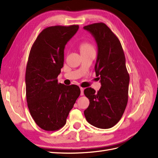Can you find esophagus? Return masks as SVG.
Here are the masks:
<instances>
[{
    "mask_svg": "<svg viewBox=\"0 0 158 158\" xmlns=\"http://www.w3.org/2000/svg\"><path fill=\"white\" fill-rule=\"evenodd\" d=\"M84 88H81V87H80V91H81L80 95H84Z\"/></svg>",
    "mask_w": 158,
    "mask_h": 158,
    "instance_id": "obj_1",
    "label": "esophagus"
}]
</instances>
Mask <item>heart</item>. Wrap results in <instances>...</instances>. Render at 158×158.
Masks as SVG:
<instances>
[{
	"label": "heart",
	"mask_w": 158,
	"mask_h": 158,
	"mask_svg": "<svg viewBox=\"0 0 158 158\" xmlns=\"http://www.w3.org/2000/svg\"><path fill=\"white\" fill-rule=\"evenodd\" d=\"M80 49L81 53L88 52L91 51H95V49L93 45L88 42H84L82 43H81V44L80 45Z\"/></svg>",
	"instance_id": "obj_1"
}]
</instances>
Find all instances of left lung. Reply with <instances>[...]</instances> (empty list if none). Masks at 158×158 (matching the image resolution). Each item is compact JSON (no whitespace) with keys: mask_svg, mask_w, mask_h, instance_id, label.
<instances>
[{"mask_svg":"<svg viewBox=\"0 0 158 158\" xmlns=\"http://www.w3.org/2000/svg\"><path fill=\"white\" fill-rule=\"evenodd\" d=\"M84 29L93 35L97 44L95 70L101 84L97 92L91 88L84 89L89 99L84 115L92 126L108 129L122 118L127 104L129 74L126 57L118 38L105 23L90 24Z\"/></svg>","mask_w":158,"mask_h":158,"instance_id":"left-lung-1","label":"left lung"}]
</instances>
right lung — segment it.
<instances>
[{
    "instance_id": "obj_1",
    "label": "right lung",
    "mask_w": 158,
    "mask_h": 158,
    "mask_svg": "<svg viewBox=\"0 0 158 158\" xmlns=\"http://www.w3.org/2000/svg\"><path fill=\"white\" fill-rule=\"evenodd\" d=\"M78 28V25L48 27L30 50L25 73L27 106L35 123L45 131L64 126L80 95L78 85H65L57 79L63 67L64 46Z\"/></svg>"
}]
</instances>
